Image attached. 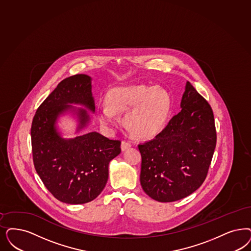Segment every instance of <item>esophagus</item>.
<instances>
[{"mask_svg": "<svg viewBox=\"0 0 251 251\" xmlns=\"http://www.w3.org/2000/svg\"><path fill=\"white\" fill-rule=\"evenodd\" d=\"M130 147H131V144H130V142H129V141H122L121 142V150L122 151L130 148Z\"/></svg>", "mask_w": 251, "mask_h": 251, "instance_id": "esophagus-1", "label": "esophagus"}]
</instances>
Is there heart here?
Segmentation results:
<instances>
[{
    "mask_svg": "<svg viewBox=\"0 0 251 251\" xmlns=\"http://www.w3.org/2000/svg\"><path fill=\"white\" fill-rule=\"evenodd\" d=\"M105 104L97 111L101 124H117L116 115L122 114L125 127L140 138H149L163 129L170 110V98L159 87L143 84L116 87L105 96Z\"/></svg>",
    "mask_w": 251,
    "mask_h": 251,
    "instance_id": "heart-1",
    "label": "heart"
}]
</instances>
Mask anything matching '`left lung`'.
Returning <instances> with one entry per match:
<instances>
[{"label": "left lung", "instance_id": "left-lung-1", "mask_svg": "<svg viewBox=\"0 0 251 251\" xmlns=\"http://www.w3.org/2000/svg\"><path fill=\"white\" fill-rule=\"evenodd\" d=\"M173 116L156 137L139 145L143 190L159 202L188 197L207 177L216 147L214 115L189 81Z\"/></svg>", "mask_w": 251, "mask_h": 251}]
</instances>
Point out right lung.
Returning a JSON list of instances; mask_svg holds the SVG:
<instances>
[{"instance_id":"add662e5","label":"right lung","mask_w":251,"mask_h":251,"mask_svg":"<svg viewBox=\"0 0 251 251\" xmlns=\"http://www.w3.org/2000/svg\"><path fill=\"white\" fill-rule=\"evenodd\" d=\"M95 111L91 78L77 74L58 83L38 107L31 124V147L35 170L52 196L67 204H84L96 199L108 179V164L121 152L120 140L98 132L63 139L55 121L70 104ZM78 130L86 126L89 115L78 109Z\"/></svg>"}]
</instances>
